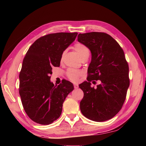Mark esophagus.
I'll list each match as a JSON object with an SVG mask.
<instances>
[{
	"label": "esophagus",
	"instance_id": "obj_1",
	"mask_svg": "<svg viewBox=\"0 0 146 146\" xmlns=\"http://www.w3.org/2000/svg\"><path fill=\"white\" fill-rule=\"evenodd\" d=\"M74 88H75V89H76V88H78V85L74 84Z\"/></svg>",
	"mask_w": 146,
	"mask_h": 146
}]
</instances>
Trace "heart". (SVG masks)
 Returning a JSON list of instances; mask_svg holds the SVG:
<instances>
[{
  "mask_svg": "<svg viewBox=\"0 0 146 146\" xmlns=\"http://www.w3.org/2000/svg\"><path fill=\"white\" fill-rule=\"evenodd\" d=\"M73 49L76 53L78 54L80 58L83 59L84 58H88L90 55V50L86 46L81 42H76L73 46ZM64 52L61 55V60H63ZM83 75V72L80 70L70 69L67 72V76L69 80L73 82H77L78 81L79 78Z\"/></svg>",
  "mask_w": 146,
  "mask_h": 146,
  "instance_id": "1",
  "label": "heart"
}]
</instances>
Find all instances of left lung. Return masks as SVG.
Returning a JSON list of instances; mask_svg holds the SVG:
<instances>
[{
    "label": "left lung",
    "instance_id": "8db88e82",
    "mask_svg": "<svg viewBox=\"0 0 146 146\" xmlns=\"http://www.w3.org/2000/svg\"><path fill=\"white\" fill-rule=\"evenodd\" d=\"M78 41L92 52L87 82L79 85L84 96L80 103L82 114L95 122L113 118L122 108L130 85L129 65L124 52L112 37L105 33L79 34ZM99 80L95 89L91 82Z\"/></svg>",
    "mask_w": 146,
    "mask_h": 146
}]
</instances>
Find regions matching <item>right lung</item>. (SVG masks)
Returning a JSON list of instances; mask_svg holds the SVG:
<instances>
[{
    "mask_svg": "<svg viewBox=\"0 0 146 146\" xmlns=\"http://www.w3.org/2000/svg\"><path fill=\"white\" fill-rule=\"evenodd\" d=\"M77 33L49 34L30 46L19 73L22 104L31 119L49 125L60 117L63 104L74 89L66 80L56 86L51 82L52 67H59L61 55L76 39Z\"/></svg>",
    "mask_w": 146,
    "mask_h": 146,
    "instance_id": "right-lung-1",
    "label": "right lung"
}]
</instances>
